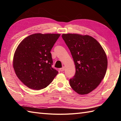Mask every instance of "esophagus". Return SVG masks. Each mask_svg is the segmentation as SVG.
Wrapping results in <instances>:
<instances>
[{"instance_id": "obj_1", "label": "esophagus", "mask_w": 121, "mask_h": 121, "mask_svg": "<svg viewBox=\"0 0 121 121\" xmlns=\"http://www.w3.org/2000/svg\"><path fill=\"white\" fill-rule=\"evenodd\" d=\"M65 66H63L62 68L60 69V70L61 72H63V71H65Z\"/></svg>"}]
</instances>
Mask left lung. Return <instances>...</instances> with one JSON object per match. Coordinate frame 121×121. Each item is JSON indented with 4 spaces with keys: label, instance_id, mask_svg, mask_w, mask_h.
<instances>
[{
    "label": "left lung",
    "instance_id": "1",
    "mask_svg": "<svg viewBox=\"0 0 121 121\" xmlns=\"http://www.w3.org/2000/svg\"><path fill=\"white\" fill-rule=\"evenodd\" d=\"M63 39L71 53L76 72L70 84L79 95H86L96 89L106 75L108 60L101 45L87 35L63 34Z\"/></svg>",
    "mask_w": 121,
    "mask_h": 121
}]
</instances>
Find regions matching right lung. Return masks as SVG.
<instances>
[{
    "instance_id": "right-lung-1",
    "label": "right lung",
    "mask_w": 121,
    "mask_h": 121,
    "mask_svg": "<svg viewBox=\"0 0 121 121\" xmlns=\"http://www.w3.org/2000/svg\"><path fill=\"white\" fill-rule=\"evenodd\" d=\"M60 34L36 33L25 38L18 45L13 59L17 77L34 90L46 88L58 73L51 67L50 51Z\"/></svg>"
}]
</instances>
